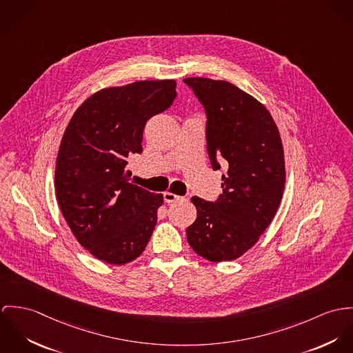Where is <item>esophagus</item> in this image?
Returning a JSON list of instances; mask_svg holds the SVG:
<instances>
[{"label":"esophagus","instance_id":"1","mask_svg":"<svg viewBox=\"0 0 353 353\" xmlns=\"http://www.w3.org/2000/svg\"><path fill=\"white\" fill-rule=\"evenodd\" d=\"M163 200H165L166 203H173V201L180 200V196L176 195V194H172V192H163Z\"/></svg>","mask_w":353,"mask_h":353}]
</instances>
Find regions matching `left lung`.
<instances>
[{
    "label": "left lung",
    "mask_w": 353,
    "mask_h": 353,
    "mask_svg": "<svg viewBox=\"0 0 353 353\" xmlns=\"http://www.w3.org/2000/svg\"><path fill=\"white\" fill-rule=\"evenodd\" d=\"M184 82L207 115L211 166L226 169L223 194L215 201L191 199L197 216L187 239L208 261H230L259 241L279 208L285 183L280 134L268 110L233 83L203 77Z\"/></svg>",
    "instance_id": "left-lung-1"
}]
</instances>
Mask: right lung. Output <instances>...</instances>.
I'll return each instance as SVG.
<instances>
[{
	"instance_id": "right-lung-1",
	"label": "right lung",
	"mask_w": 353,
	"mask_h": 353,
	"mask_svg": "<svg viewBox=\"0 0 353 353\" xmlns=\"http://www.w3.org/2000/svg\"><path fill=\"white\" fill-rule=\"evenodd\" d=\"M176 81H137L86 99L61 141L55 191L79 243L96 259L121 265L142 254L163 196L130 181L128 159L142 153L146 121L176 99Z\"/></svg>"
}]
</instances>
